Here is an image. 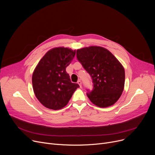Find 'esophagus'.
Wrapping results in <instances>:
<instances>
[{
    "instance_id": "34e87169",
    "label": "esophagus",
    "mask_w": 155,
    "mask_h": 155,
    "mask_svg": "<svg viewBox=\"0 0 155 155\" xmlns=\"http://www.w3.org/2000/svg\"><path fill=\"white\" fill-rule=\"evenodd\" d=\"M77 84L79 85L80 87L81 88V80H78V81H77Z\"/></svg>"
}]
</instances>
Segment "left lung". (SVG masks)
Masks as SVG:
<instances>
[{
	"mask_svg": "<svg viewBox=\"0 0 155 155\" xmlns=\"http://www.w3.org/2000/svg\"><path fill=\"white\" fill-rule=\"evenodd\" d=\"M77 57L92 78L94 88L87 94L90 100L102 108L115 104L124 89L125 79L124 68L117 58L98 46L77 50Z\"/></svg>",
	"mask_w": 155,
	"mask_h": 155,
	"instance_id": "1",
	"label": "left lung"
}]
</instances>
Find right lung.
Segmentation results:
<instances>
[{"mask_svg":"<svg viewBox=\"0 0 155 155\" xmlns=\"http://www.w3.org/2000/svg\"><path fill=\"white\" fill-rule=\"evenodd\" d=\"M75 54V50L69 48H54L47 51L35 67L32 78L34 91L46 108L55 110L64 108L80 87L71 82L66 71Z\"/></svg>","mask_w":155,"mask_h":155,"instance_id":"obj_1","label":"right lung"}]
</instances>
